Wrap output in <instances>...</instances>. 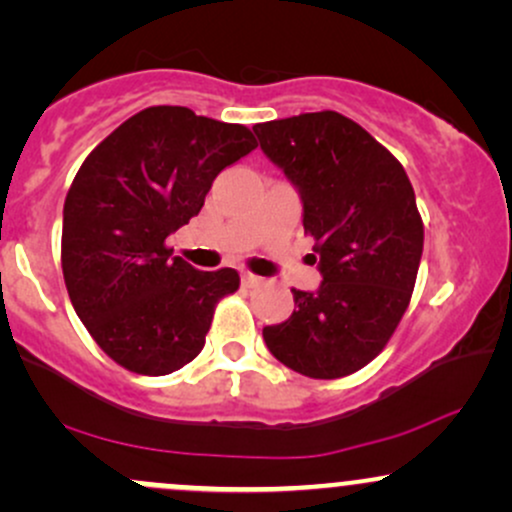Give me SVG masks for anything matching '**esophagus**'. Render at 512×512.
<instances>
[{
	"label": "esophagus",
	"mask_w": 512,
	"mask_h": 512,
	"mask_svg": "<svg viewBox=\"0 0 512 512\" xmlns=\"http://www.w3.org/2000/svg\"><path fill=\"white\" fill-rule=\"evenodd\" d=\"M260 284H262V279L257 274H250V272L243 274V286H248V289H255V286H260Z\"/></svg>",
	"instance_id": "obj_1"
}]
</instances>
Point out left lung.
<instances>
[{"label":"left lung","mask_w":512,"mask_h":512,"mask_svg":"<svg viewBox=\"0 0 512 512\" xmlns=\"http://www.w3.org/2000/svg\"><path fill=\"white\" fill-rule=\"evenodd\" d=\"M252 129L301 192L322 272L320 289H293V315L262 337L296 373L344 378L385 349L409 308L424 252L414 187L383 144L334 110Z\"/></svg>","instance_id":"8db88e82"}]
</instances>
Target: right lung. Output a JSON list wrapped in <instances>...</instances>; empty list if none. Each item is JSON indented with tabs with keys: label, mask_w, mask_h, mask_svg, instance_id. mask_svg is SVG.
Returning <instances> with one entry per match:
<instances>
[{
	"label": "right lung",
	"mask_w": 512,
	"mask_h": 512,
	"mask_svg": "<svg viewBox=\"0 0 512 512\" xmlns=\"http://www.w3.org/2000/svg\"><path fill=\"white\" fill-rule=\"evenodd\" d=\"M257 139L245 125L151 105L110 132L64 199L62 274L88 334L117 366L168 375L197 358L236 269L199 272L166 238L204 207Z\"/></svg>",
	"instance_id": "obj_1"
}]
</instances>
